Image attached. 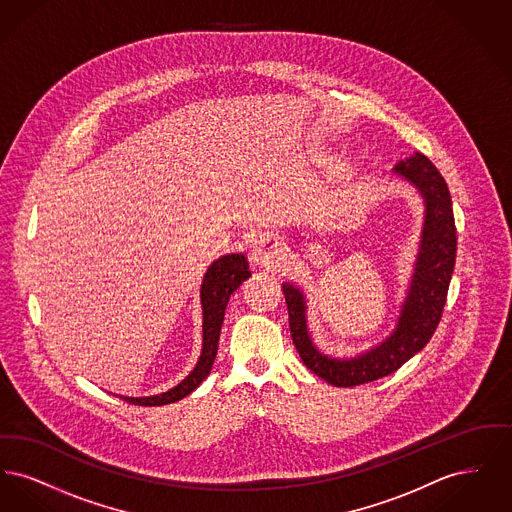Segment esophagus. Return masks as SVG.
Returning <instances> with one entry per match:
<instances>
[{
  "mask_svg": "<svg viewBox=\"0 0 512 512\" xmlns=\"http://www.w3.org/2000/svg\"><path fill=\"white\" fill-rule=\"evenodd\" d=\"M249 261L261 268H276L282 265L284 253L280 244L272 236H257L249 251Z\"/></svg>",
  "mask_w": 512,
  "mask_h": 512,
  "instance_id": "1",
  "label": "esophagus"
}]
</instances>
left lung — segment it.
<instances>
[{
  "instance_id": "1",
  "label": "left lung",
  "mask_w": 512,
  "mask_h": 512,
  "mask_svg": "<svg viewBox=\"0 0 512 512\" xmlns=\"http://www.w3.org/2000/svg\"><path fill=\"white\" fill-rule=\"evenodd\" d=\"M395 172L409 178L424 195L426 222L413 286L401 311L399 326L390 338L357 359H328L318 353L307 334L303 295L290 284H284L290 332L301 361L318 378L338 388H353L380 380L405 365L432 340L447 301L457 257V228L447 182L436 165L420 151L397 161Z\"/></svg>"
}]
</instances>
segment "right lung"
I'll use <instances>...</instances> for the list:
<instances>
[{
  "instance_id": "add662e5",
  "label": "right lung",
  "mask_w": 512,
  "mask_h": 512,
  "mask_svg": "<svg viewBox=\"0 0 512 512\" xmlns=\"http://www.w3.org/2000/svg\"><path fill=\"white\" fill-rule=\"evenodd\" d=\"M251 276L249 263L244 255H226L213 263L207 270L203 286H201V303H203V351L197 361L194 372L180 382L176 388L167 393L153 395V397H122L132 405L142 407H159L180 401L182 397L190 395L192 391L205 380L215 363L217 349H219L220 326L224 320V311L230 295L236 292L242 282Z\"/></svg>"
}]
</instances>
